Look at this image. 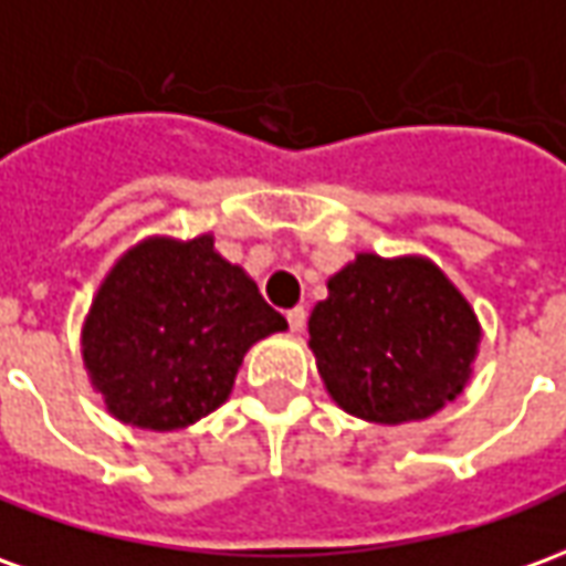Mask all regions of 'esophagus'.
<instances>
[{"label":"esophagus","mask_w":566,"mask_h":566,"mask_svg":"<svg viewBox=\"0 0 566 566\" xmlns=\"http://www.w3.org/2000/svg\"><path fill=\"white\" fill-rule=\"evenodd\" d=\"M286 321H290L292 333H302V329H305L307 311L305 307H292V311H286Z\"/></svg>","instance_id":"34e87169"}]
</instances>
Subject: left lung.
Masks as SVG:
<instances>
[{"mask_svg":"<svg viewBox=\"0 0 566 566\" xmlns=\"http://www.w3.org/2000/svg\"><path fill=\"white\" fill-rule=\"evenodd\" d=\"M307 321L338 407L379 424L419 422L462 395L481 323L434 261L360 252L326 283Z\"/></svg>","mask_w":566,"mask_h":566,"instance_id":"left-lung-1","label":"left lung"}]
</instances>
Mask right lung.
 <instances>
[{
	"label": "right lung",
	"mask_w": 566,
	"mask_h": 566,
	"mask_svg": "<svg viewBox=\"0 0 566 566\" xmlns=\"http://www.w3.org/2000/svg\"><path fill=\"white\" fill-rule=\"evenodd\" d=\"M286 321L212 233L147 237L104 276L82 326V364L107 412L175 431L231 397L245 350Z\"/></svg>",
	"instance_id": "add662e5"
}]
</instances>
